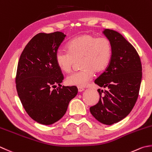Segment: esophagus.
I'll use <instances>...</instances> for the list:
<instances>
[{"instance_id":"esophagus-1","label":"esophagus","mask_w":152,"mask_h":152,"mask_svg":"<svg viewBox=\"0 0 152 152\" xmlns=\"http://www.w3.org/2000/svg\"><path fill=\"white\" fill-rule=\"evenodd\" d=\"M85 90L84 88L83 87H78V91L79 92H82V91H83Z\"/></svg>"}]
</instances>
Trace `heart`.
I'll return each instance as SVG.
<instances>
[{"mask_svg":"<svg viewBox=\"0 0 152 152\" xmlns=\"http://www.w3.org/2000/svg\"><path fill=\"white\" fill-rule=\"evenodd\" d=\"M67 51L59 50L56 54V63L65 73L70 72L75 61H79L81 69L68 75L67 84L85 87L94 76L107 67L112 56V45L104 37L96 38L92 34H83L68 43Z\"/></svg>","mask_w":152,"mask_h":152,"instance_id":"obj_1","label":"heart"}]
</instances>
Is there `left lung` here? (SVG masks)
Returning <instances> with one entry per match:
<instances>
[{
	"label": "left lung",
	"mask_w": 152,
	"mask_h": 152,
	"mask_svg": "<svg viewBox=\"0 0 152 152\" xmlns=\"http://www.w3.org/2000/svg\"><path fill=\"white\" fill-rule=\"evenodd\" d=\"M102 32L111 43L112 56L104 72L94 81L105 90L99 88V101L90 112L100 122L112 125L126 117L135 105L142 68L136 49L121 34L109 29Z\"/></svg>",
	"instance_id": "obj_1"
}]
</instances>
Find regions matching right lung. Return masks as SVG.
<instances>
[{"label":"right lung","mask_w":152,"mask_h":152,"mask_svg":"<svg viewBox=\"0 0 152 152\" xmlns=\"http://www.w3.org/2000/svg\"><path fill=\"white\" fill-rule=\"evenodd\" d=\"M66 35L39 33L26 45L17 67L16 90L25 110L36 122L50 125L64 116L78 89L61 87L64 80L56 54ZM59 88H54L56 85Z\"/></svg>","instance_id":"add662e5"}]
</instances>
